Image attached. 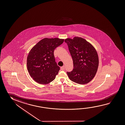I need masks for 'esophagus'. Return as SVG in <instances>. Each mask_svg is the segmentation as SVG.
I'll list each match as a JSON object with an SVG mask.
<instances>
[{"mask_svg": "<svg viewBox=\"0 0 125 125\" xmlns=\"http://www.w3.org/2000/svg\"><path fill=\"white\" fill-rule=\"evenodd\" d=\"M65 66H62V67H61L60 69H61V70H63L65 69Z\"/></svg>", "mask_w": 125, "mask_h": 125, "instance_id": "obj_1", "label": "esophagus"}]
</instances>
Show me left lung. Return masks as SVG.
I'll list each match as a JSON object with an SVG mask.
<instances>
[{
	"label": "left lung",
	"mask_w": 125,
	"mask_h": 125,
	"mask_svg": "<svg viewBox=\"0 0 125 125\" xmlns=\"http://www.w3.org/2000/svg\"><path fill=\"white\" fill-rule=\"evenodd\" d=\"M73 60V69L67 72L71 81L79 84L91 81L95 76L99 66V58L95 48L81 37L65 40Z\"/></svg>",
	"instance_id": "obj_1"
}]
</instances>
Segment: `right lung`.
Listing matches in <instances>:
<instances>
[{"label":"right lung","mask_w":125,"mask_h":125,"mask_svg":"<svg viewBox=\"0 0 125 125\" xmlns=\"http://www.w3.org/2000/svg\"><path fill=\"white\" fill-rule=\"evenodd\" d=\"M64 40L44 38L30 51L27 58V67L30 75L37 83L46 84L55 79L60 67L55 61L54 51Z\"/></svg>","instance_id":"obj_1"}]
</instances>
